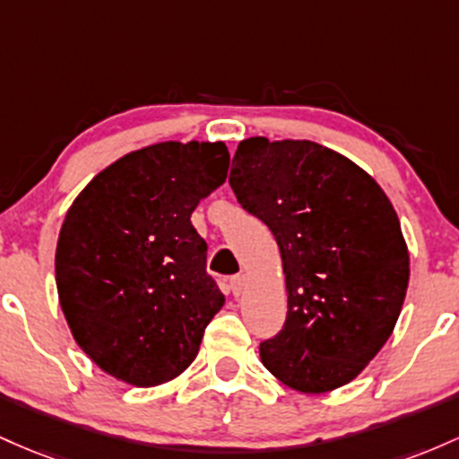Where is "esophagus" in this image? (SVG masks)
I'll return each instance as SVG.
<instances>
[{
	"label": "esophagus",
	"mask_w": 459,
	"mask_h": 459,
	"mask_svg": "<svg viewBox=\"0 0 459 459\" xmlns=\"http://www.w3.org/2000/svg\"><path fill=\"white\" fill-rule=\"evenodd\" d=\"M230 286H231V292H234L236 297L243 295V290H245V286H247V277L243 275V273H240V275H234L230 280Z\"/></svg>",
	"instance_id": "1"
}]
</instances>
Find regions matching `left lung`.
I'll list each match as a JSON object with an SVG mask.
<instances>
[{
  "label": "left lung",
  "instance_id": "8db88e82",
  "mask_svg": "<svg viewBox=\"0 0 459 459\" xmlns=\"http://www.w3.org/2000/svg\"><path fill=\"white\" fill-rule=\"evenodd\" d=\"M231 190L275 236L286 323L260 344L273 377L303 394L353 382L390 338L410 251L388 195L362 167L312 141L238 143Z\"/></svg>",
  "mask_w": 459,
  "mask_h": 459
}]
</instances>
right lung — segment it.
I'll return each mask as SVG.
<instances>
[{"mask_svg":"<svg viewBox=\"0 0 459 459\" xmlns=\"http://www.w3.org/2000/svg\"><path fill=\"white\" fill-rule=\"evenodd\" d=\"M225 143L164 141L126 153L71 204L56 288L74 341L118 382L182 375L225 297L190 214L228 178Z\"/></svg>","mask_w":459,"mask_h":459,"instance_id":"1","label":"right lung"}]
</instances>
